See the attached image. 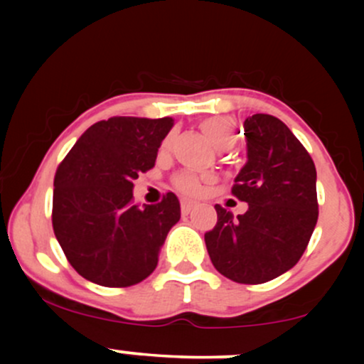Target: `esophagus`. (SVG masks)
<instances>
[{
  "label": "esophagus",
  "instance_id": "esophagus-1",
  "mask_svg": "<svg viewBox=\"0 0 364 364\" xmlns=\"http://www.w3.org/2000/svg\"><path fill=\"white\" fill-rule=\"evenodd\" d=\"M193 207H195V202H191V200H188V198L181 200V212H183V214H190L191 208H193Z\"/></svg>",
  "mask_w": 364,
  "mask_h": 364
}]
</instances>
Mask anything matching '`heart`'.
<instances>
[{"instance_id": "obj_1", "label": "heart", "mask_w": 364, "mask_h": 364, "mask_svg": "<svg viewBox=\"0 0 364 364\" xmlns=\"http://www.w3.org/2000/svg\"><path fill=\"white\" fill-rule=\"evenodd\" d=\"M200 128H202L203 135L207 136V140L215 149H229L236 141V123L235 119L228 118V116H210V118H205L200 123ZM169 144L171 139H166L162 141L161 150H168ZM173 183L178 190L188 195H196L202 190V179L196 176L195 173H191V171L178 173Z\"/></svg>"}]
</instances>
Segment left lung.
I'll use <instances>...</instances> for the list:
<instances>
[{
    "label": "left lung",
    "instance_id": "obj_1",
    "mask_svg": "<svg viewBox=\"0 0 364 364\" xmlns=\"http://www.w3.org/2000/svg\"><path fill=\"white\" fill-rule=\"evenodd\" d=\"M243 127L246 164L232 195L248 210L235 217L215 205L217 224L205 232V245L224 277L262 284L292 269L306 250L318 219L316 169L301 141L275 116H248Z\"/></svg>",
    "mask_w": 364,
    "mask_h": 364
}]
</instances>
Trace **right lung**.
<instances>
[{"label": "right lung", "instance_id": "right-lung-1", "mask_svg": "<svg viewBox=\"0 0 364 364\" xmlns=\"http://www.w3.org/2000/svg\"><path fill=\"white\" fill-rule=\"evenodd\" d=\"M173 118L116 116L92 124L54 176L53 229L87 281L128 287L154 272L166 236L181 217L169 193L156 205L133 202V181L152 169Z\"/></svg>", "mask_w": 364, "mask_h": 364}]
</instances>
